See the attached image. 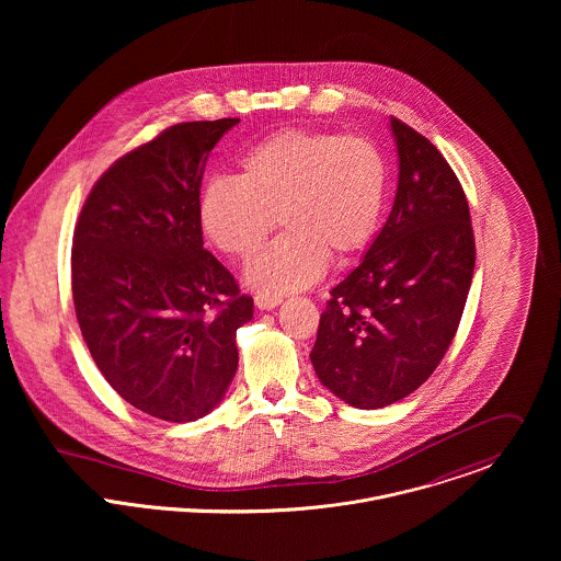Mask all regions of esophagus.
I'll return each instance as SVG.
<instances>
[{
	"label": "esophagus",
	"mask_w": 561,
	"mask_h": 561,
	"mask_svg": "<svg viewBox=\"0 0 561 561\" xmlns=\"http://www.w3.org/2000/svg\"><path fill=\"white\" fill-rule=\"evenodd\" d=\"M254 305L261 311H272V309H276L280 305V298L278 296H270V294H259V296H254Z\"/></svg>",
	"instance_id": "1"
}]
</instances>
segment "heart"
<instances>
[{
	"label": "heart",
	"mask_w": 561,
	"mask_h": 561,
	"mask_svg": "<svg viewBox=\"0 0 561 561\" xmlns=\"http://www.w3.org/2000/svg\"><path fill=\"white\" fill-rule=\"evenodd\" d=\"M387 194V163L363 136L283 129L254 145L240 176H214L198 198L205 236L225 254L250 259L280 222L287 231L248 267L265 294L311 287L330 254L345 261L374 240Z\"/></svg>",
	"instance_id": "b5f03b06"
}]
</instances>
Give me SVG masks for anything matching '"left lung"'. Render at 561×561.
Here are the masks:
<instances>
[{"mask_svg":"<svg viewBox=\"0 0 561 561\" xmlns=\"http://www.w3.org/2000/svg\"><path fill=\"white\" fill-rule=\"evenodd\" d=\"M398 192L387 225L332 291L311 363L339 400L376 410L416 391L462 318L476 270L465 190L419 131L391 116Z\"/></svg>","mask_w":561,"mask_h":561,"instance_id":"8db88e82","label":"left lung"}]
</instances>
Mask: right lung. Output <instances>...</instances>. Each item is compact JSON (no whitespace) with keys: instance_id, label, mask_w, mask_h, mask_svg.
Here are the masks:
<instances>
[{"instance_id":"right-lung-1","label":"right lung","mask_w":561,"mask_h":561,"mask_svg":"<svg viewBox=\"0 0 561 561\" xmlns=\"http://www.w3.org/2000/svg\"><path fill=\"white\" fill-rule=\"evenodd\" d=\"M240 118L179 123L114 161L73 236V302L110 387L172 423L209 414L238 371L252 298L203 245L205 163Z\"/></svg>"}]
</instances>
